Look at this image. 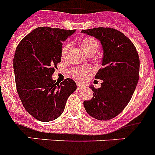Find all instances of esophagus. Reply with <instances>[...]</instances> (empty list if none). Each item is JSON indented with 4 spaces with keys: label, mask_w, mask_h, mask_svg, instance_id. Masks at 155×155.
Listing matches in <instances>:
<instances>
[{
    "label": "esophagus",
    "mask_w": 155,
    "mask_h": 155,
    "mask_svg": "<svg viewBox=\"0 0 155 155\" xmlns=\"http://www.w3.org/2000/svg\"><path fill=\"white\" fill-rule=\"evenodd\" d=\"M81 88H83V85L80 84H77V89L80 90L81 89Z\"/></svg>",
    "instance_id": "34e87169"
}]
</instances>
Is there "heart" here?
Returning a JSON list of instances; mask_svg holds the SVG:
<instances>
[{
	"label": "heart",
	"instance_id": "1",
	"mask_svg": "<svg viewBox=\"0 0 155 155\" xmlns=\"http://www.w3.org/2000/svg\"><path fill=\"white\" fill-rule=\"evenodd\" d=\"M80 46L83 51L87 54H93L98 51L99 48V45L98 42L96 39L92 38H85L84 39L81 40L80 42ZM69 49V45H65L62 49V52H61V56L62 58H65L67 55V53ZM93 73V70L92 68H74L71 71V75L73 77L75 78L76 80H84L87 76H89L90 75H92Z\"/></svg>",
	"mask_w": 155,
	"mask_h": 155
}]
</instances>
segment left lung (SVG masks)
I'll list each match as a JSON object with an SVG mask.
<instances>
[{
	"instance_id": "obj_1",
	"label": "left lung",
	"mask_w": 155,
	"mask_h": 155,
	"mask_svg": "<svg viewBox=\"0 0 155 155\" xmlns=\"http://www.w3.org/2000/svg\"><path fill=\"white\" fill-rule=\"evenodd\" d=\"M81 32L99 40L104 51L103 68L95 76L102 80L101 87L90 86L93 97L84 101V106L92 117L110 120L126 107L137 87L140 68L138 54L133 42L115 29L98 27Z\"/></svg>"
}]
</instances>
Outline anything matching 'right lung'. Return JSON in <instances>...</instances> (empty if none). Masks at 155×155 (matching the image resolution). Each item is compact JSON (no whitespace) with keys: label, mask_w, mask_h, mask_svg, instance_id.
<instances>
[{"label":"right lung","mask_w":155,"mask_h":155,"mask_svg":"<svg viewBox=\"0 0 155 155\" xmlns=\"http://www.w3.org/2000/svg\"><path fill=\"white\" fill-rule=\"evenodd\" d=\"M75 31L36 28L17 47L13 58L17 91L24 108L40 121L58 118L69 96L76 90V84L71 79L58 84L51 77L61 62L62 42Z\"/></svg>","instance_id":"right-lung-1"}]
</instances>
